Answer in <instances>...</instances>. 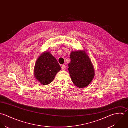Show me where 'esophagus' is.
Wrapping results in <instances>:
<instances>
[{"instance_id":"obj_1","label":"esophagus","mask_w":128,"mask_h":128,"mask_svg":"<svg viewBox=\"0 0 128 128\" xmlns=\"http://www.w3.org/2000/svg\"><path fill=\"white\" fill-rule=\"evenodd\" d=\"M66 66L65 65H63L62 66V70H66Z\"/></svg>"}]
</instances>
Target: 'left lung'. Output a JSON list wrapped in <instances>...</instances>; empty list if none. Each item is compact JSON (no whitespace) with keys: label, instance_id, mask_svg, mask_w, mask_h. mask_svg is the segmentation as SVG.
Instances as JSON below:
<instances>
[{"label":"left lung","instance_id":"1","mask_svg":"<svg viewBox=\"0 0 128 128\" xmlns=\"http://www.w3.org/2000/svg\"><path fill=\"white\" fill-rule=\"evenodd\" d=\"M70 57L68 69L73 82L80 88L86 86L94 76V67L89 57L84 51H73Z\"/></svg>","mask_w":128,"mask_h":128}]
</instances>
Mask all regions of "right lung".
I'll return each mask as SVG.
<instances>
[{
    "label": "right lung",
    "instance_id": "add662e5",
    "mask_svg": "<svg viewBox=\"0 0 128 128\" xmlns=\"http://www.w3.org/2000/svg\"><path fill=\"white\" fill-rule=\"evenodd\" d=\"M61 70L57 60L50 53L46 52L37 60L34 70L36 78L42 84H48Z\"/></svg>",
    "mask_w": 128,
    "mask_h": 128
}]
</instances>
